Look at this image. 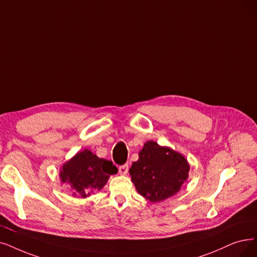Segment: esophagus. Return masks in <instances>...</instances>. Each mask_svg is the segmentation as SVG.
<instances>
[{
  "instance_id": "esophagus-1",
  "label": "esophagus",
  "mask_w": 257,
  "mask_h": 257,
  "mask_svg": "<svg viewBox=\"0 0 257 257\" xmlns=\"http://www.w3.org/2000/svg\"><path fill=\"white\" fill-rule=\"evenodd\" d=\"M127 172H128V164H127V163L123 164V166H120V167H119V173H120V175H126Z\"/></svg>"
}]
</instances>
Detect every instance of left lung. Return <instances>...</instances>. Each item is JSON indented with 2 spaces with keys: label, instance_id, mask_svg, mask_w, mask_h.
Returning a JSON list of instances; mask_svg holds the SVG:
<instances>
[{
  "label": "left lung",
  "instance_id": "obj_1",
  "mask_svg": "<svg viewBox=\"0 0 257 257\" xmlns=\"http://www.w3.org/2000/svg\"><path fill=\"white\" fill-rule=\"evenodd\" d=\"M190 166L181 154L148 141L130 169L137 192L152 202L175 195L189 177Z\"/></svg>",
  "mask_w": 257,
  "mask_h": 257
}]
</instances>
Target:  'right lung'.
Returning <instances> with one entry per match:
<instances>
[{
    "instance_id": "add662e5",
    "label": "right lung",
    "mask_w": 257,
    "mask_h": 257,
    "mask_svg": "<svg viewBox=\"0 0 257 257\" xmlns=\"http://www.w3.org/2000/svg\"><path fill=\"white\" fill-rule=\"evenodd\" d=\"M118 169L111 161L96 156L89 150L77 153L63 164L60 171V178L63 183H69L74 189V195L87 197L94 191H99L105 186L112 174Z\"/></svg>"
}]
</instances>
